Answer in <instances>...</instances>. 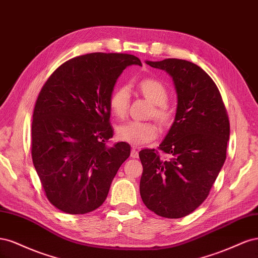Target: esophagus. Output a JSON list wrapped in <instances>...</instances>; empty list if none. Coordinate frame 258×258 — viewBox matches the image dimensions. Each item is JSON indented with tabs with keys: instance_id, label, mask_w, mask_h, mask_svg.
Listing matches in <instances>:
<instances>
[{
	"instance_id": "1",
	"label": "esophagus",
	"mask_w": 258,
	"mask_h": 258,
	"mask_svg": "<svg viewBox=\"0 0 258 258\" xmlns=\"http://www.w3.org/2000/svg\"><path fill=\"white\" fill-rule=\"evenodd\" d=\"M131 157H132V158H138V157H139V153H138V151H137V146H132Z\"/></svg>"
}]
</instances>
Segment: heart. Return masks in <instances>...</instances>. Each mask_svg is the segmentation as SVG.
Masks as SVG:
<instances>
[{
  "instance_id": "1",
  "label": "heart",
  "mask_w": 258,
  "mask_h": 258,
  "mask_svg": "<svg viewBox=\"0 0 258 258\" xmlns=\"http://www.w3.org/2000/svg\"><path fill=\"white\" fill-rule=\"evenodd\" d=\"M139 90L151 101L154 106V116L161 124L171 122L173 113L166 104L169 98L167 88L161 82L148 79L140 82ZM130 104V88L128 86H120L116 88L110 98V106L114 115L118 118H124L128 114ZM158 136V128L154 122L132 120L123 123L117 129V137L122 142L134 146H141L152 141Z\"/></svg>"
}]
</instances>
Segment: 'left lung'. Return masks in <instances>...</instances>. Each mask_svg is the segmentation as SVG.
<instances>
[{"label":"left lung","mask_w":258,"mask_h":258,"mask_svg":"<svg viewBox=\"0 0 258 258\" xmlns=\"http://www.w3.org/2000/svg\"><path fill=\"white\" fill-rule=\"evenodd\" d=\"M166 71L174 84V121L159 150L139 153L143 166L140 194L144 205L159 216L179 218L204 202L226 159L229 120L213 80L197 64L182 59L148 61Z\"/></svg>","instance_id":"obj_1"}]
</instances>
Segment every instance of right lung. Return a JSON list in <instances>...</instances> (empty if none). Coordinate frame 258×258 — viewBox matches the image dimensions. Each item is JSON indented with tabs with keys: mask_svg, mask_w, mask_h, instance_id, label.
Instances as JSON below:
<instances>
[{
	"mask_svg": "<svg viewBox=\"0 0 258 258\" xmlns=\"http://www.w3.org/2000/svg\"><path fill=\"white\" fill-rule=\"evenodd\" d=\"M142 66L127 53L92 52L64 62L37 97L32 159L50 204L68 214H86L107 197L117 171L130 156L113 137L110 98L129 66Z\"/></svg>",
	"mask_w": 258,
	"mask_h": 258,
	"instance_id": "add662e5",
	"label": "right lung"
}]
</instances>
